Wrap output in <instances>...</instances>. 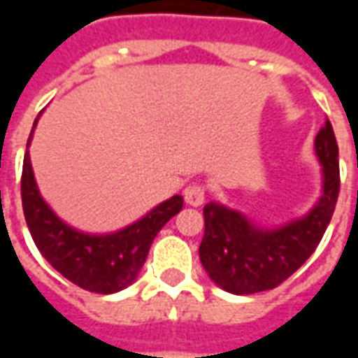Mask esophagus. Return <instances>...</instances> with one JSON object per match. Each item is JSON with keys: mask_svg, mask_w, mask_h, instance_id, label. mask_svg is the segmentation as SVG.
Wrapping results in <instances>:
<instances>
[{"mask_svg": "<svg viewBox=\"0 0 358 358\" xmlns=\"http://www.w3.org/2000/svg\"><path fill=\"white\" fill-rule=\"evenodd\" d=\"M184 199L192 207H199L205 203V187L201 184H192L184 189Z\"/></svg>", "mask_w": 358, "mask_h": 358, "instance_id": "esophagus-1", "label": "esophagus"}]
</instances>
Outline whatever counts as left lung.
I'll list each match as a JSON object with an SVG mask.
<instances>
[{"label": "left lung", "instance_id": "obj_1", "mask_svg": "<svg viewBox=\"0 0 358 358\" xmlns=\"http://www.w3.org/2000/svg\"><path fill=\"white\" fill-rule=\"evenodd\" d=\"M315 149L322 164V195L305 217L280 228H261L220 203L205 205L199 259L210 280L224 292L249 295L272 289L315 253L339 194L338 141L330 120L316 134Z\"/></svg>", "mask_w": 358, "mask_h": 358}]
</instances>
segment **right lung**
<instances>
[{
	"instance_id": "right-lung-1",
	"label": "right lung",
	"mask_w": 358,
	"mask_h": 358,
	"mask_svg": "<svg viewBox=\"0 0 358 358\" xmlns=\"http://www.w3.org/2000/svg\"><path fill=\"white\" fill-rule=\"evenodd\" d=\"M32 132L27 148L32 140ZM20 195L28 230L43 259L82 289L105 295L124 289L138 278L155 236L184 205L182 195H174L118 232L99 236L78 232L63 222L42 199L28 151L22 163Z\"/></svg>"
}]
</instances>
